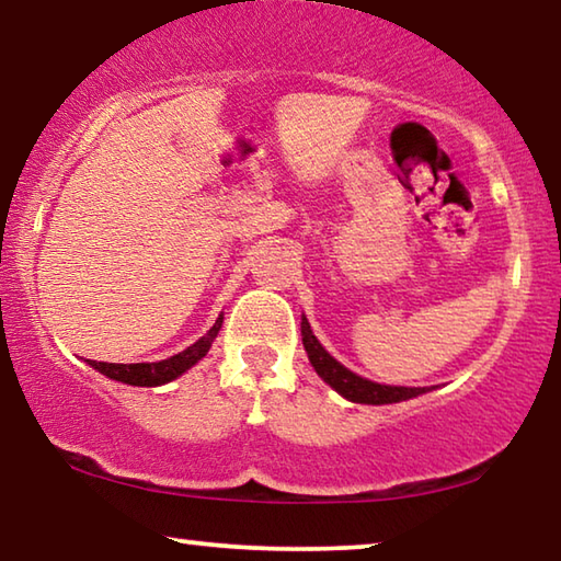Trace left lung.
<instances>
[{"mask_svg":"<svg viewBox=\"0 0 561 561\" xmlns=\"http://www.w3.org/2000/svg\"><path fill=\"white\" fill-rule=\"evenodd\" d=\"M300 336H304L308 359H311L313 369L319 371V377L327 381V385L334 387L339 394H344L346 400L359 402V404H392V402H402V400H410V397L427 392L425 387L377 385V381L362 379L359 375H354V371H348L344 364H339L334 356L319 344V339L313 336L311 327H308L306 316L300 319Z\"/></svg>","mask_w":561,"mask_h":561,"instance_id":"1","label":"left lung"}]
</instances>
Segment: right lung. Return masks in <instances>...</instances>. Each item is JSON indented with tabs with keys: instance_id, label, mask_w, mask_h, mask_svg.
Listing matches in <instances>:
<instances>
[{
	"instance_id": "add662e5",
	"label": "right lung",
	"mask_w": 561,
	"mask_h": 561,
	"mask_svg": "<svg viewBox=\"0 0 561 561\" xmlns=\"http://www.w3.org/2000/svg\"><path fill=\"white\" fill-rule=\"evenodd\" d=\"M222 329V316L215 321V327L207 331L205 336L199 341H194L192 346H186L184 352L169 356L164 362H151V364H108V362H93L88 359L93 369H99L101 375L116 379V381H124V385H134V387H159V385H167V381L176 379L180 375H184L186 369L194 367L202 356L209 352V346H213L215 336L220 334Z\"/></svg>"
}]
</instances>
